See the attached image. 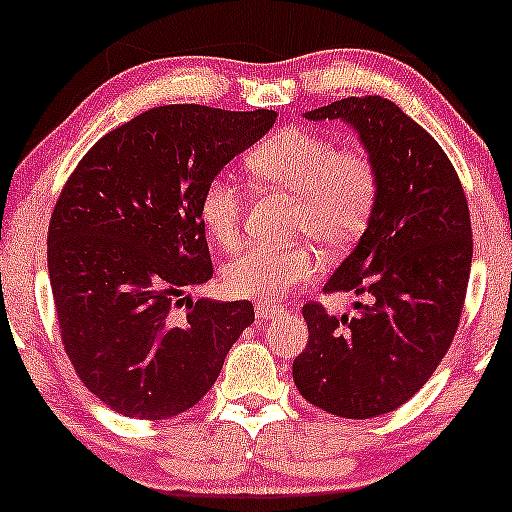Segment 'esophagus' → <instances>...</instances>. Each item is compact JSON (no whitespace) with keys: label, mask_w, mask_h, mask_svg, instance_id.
Segmentation results:
<instances>
[{"label":"esophagus","mask_w":512,"mask_h":512,"mask_svg":"<svg viewBox=\"0 0 512 512\" xmlns=\"http://www.w3.org/2000/svg\"><path fill=\"white\" fill-rule=\"evenodd\" d=\"M277 313H282V308H280V306L268 304V301H258V304H256V318H261V320H270V318H275Z\"/></svg>","instance_id":"34e87169"}]
</instances>
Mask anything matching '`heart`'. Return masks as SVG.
I'll return each mask as SVG.
<instances>
[{
    "mask_svg": "<svg viewBox=\"0 0 512 512\" xmlns=\"http://www.w3.org/2000/svg\"><path fill=\"white\" fill-rule=\"evenodd\" d=\"M246 170L261 185L296 194L294 225L313 235L327 251L353 244L375 208L377 170L363 151L342 149L323 132L289 125L273 132L246 156ZM244 192L235 178L220 173L208 180L199 201L206 235L225 249L237 244ZM313 244L249 246L223 268V285L244 299L273 301L318 273Z\"/></svg>",
    "mask_w": 512,
    "mask_h": 512,
    "instance_id": "b5f03b06",
    "label": "heart"
}]
</instances>
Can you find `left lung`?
I'll return each instance as SVG.
<instances>
[{
	"label": "left lung",
	"instance_id": "8db88e82",
	"mask_svg": "<svg viewBox=\"0 0 512 512\" xmlns=\"http://www.w3.org/2000/svg\"><path fill=\"white\" fill-rule=\"evenodd\" d=\"M344 121L377 170V199L356 249L325 292L368 296L356 315L306 304L296 389L339 418L368 420L403 406L446 356L463 313L472 227L463 187L437 140L382 97L306 111Z\"/></svg>",
	"mask_w": 512,
	"mask_h": 512
}]
</instances>
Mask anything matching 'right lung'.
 <instances>
[{"label": "right lung", "mask_w": 512, "mask_h": 512, "mask_svg": "<svg viewBox=\"0 0 512 512\" xmlns=\"http://www.w3.org/2000/svg\"><path fill=\"white\" fill-rule=\"evenodd\" d=\"M275 121L268 109L156 106L104 135L63 187L47 235L61 339L82 384L116 413H185L254 323L249 301L185 292L213 277L204 187Z\"/></svg>", "instance_id": "1"}]
</instances>
